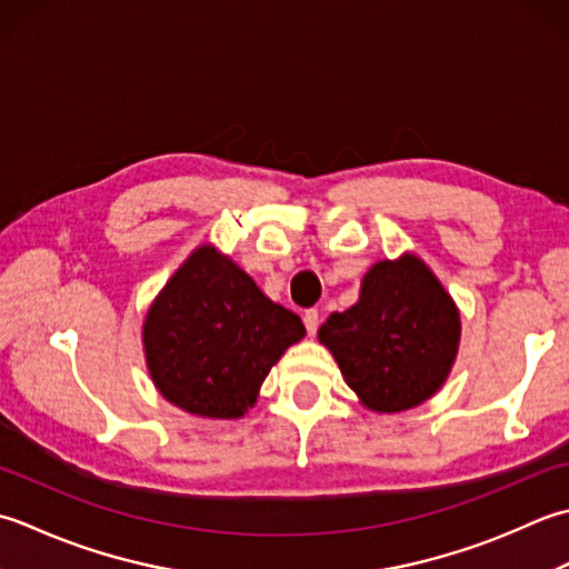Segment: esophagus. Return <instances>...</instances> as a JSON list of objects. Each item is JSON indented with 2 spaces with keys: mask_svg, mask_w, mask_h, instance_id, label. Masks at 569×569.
<instances>
[{
  "mask_svg": "<svg viewBox=\"0 0 569 569\" xmlns=\"http://www.w3.org/2000/svg\"><path fill=\"white\" fill-rule=\"evenodd\" d=\"M305 327H307V331H309V336H315L317 333V329H319V311L317 309H307L305 311Z\"/></svg>",
  "mask_w": 569,
  "mask_h": 569,
  "instance_id": "34e87169",
  "label": "esophagus"
}]
</instances>
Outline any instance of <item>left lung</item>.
I'll return each instance as SVG.
<instances>
[{
    "label": "left lung",
    "mask_w": 569,
    "mask_h": 569,
    "mask_svg": "<svg viewBox=\"0 0 569 569\" xmlns=\"http://www.w3.org/2000/svg\"><path fill=\"white\" fill-rule=\"evenodd\" d=\"M461 317L455 299L412 252L378 260L358 301L321 323L331 351L363 408L402 412L430 400L457 361Z\"/></svg>",
    "instance_id": "obj_1"
}]
</instances>
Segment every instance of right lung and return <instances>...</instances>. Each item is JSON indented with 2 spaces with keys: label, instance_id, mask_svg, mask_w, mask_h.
<instances>
[{
  "label": "right lung",
  "instance_id": "obj_1",
  "mask_svg": "<svg viewBox=\"0 0 569 569\" xmlns=\"http://www.w3.org/2000/svg\"><path fill=\"white\" fill-rule=\"evenodd\" d=\"M305 323L211 242L179 264L147 309L142 343L161 398L208 420H238Z\"/></svg>",
  "mask_w": 569,
  "mask_h": 569
}]
</instances>
